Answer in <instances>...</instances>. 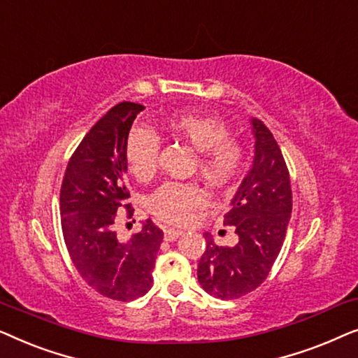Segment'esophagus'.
<instances>
[{
  "label": "esophagus",
  "instance_id": "34e87169",
  "mask_svg": "<svg viewBox=\"0 0 358 358\" xmlns=\"http://www.w3.org/2000/svg\"><path fill=\"white\" fill-rule=\"evenodd\" d=\"M182 231H179V229H164V239L166 241H176Z\"/></svg>",
  "mask_w": 358,
  "mask_h": 358
}]
</instances>
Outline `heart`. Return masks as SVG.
Segmentation results:
<instances>
[{
	"instance_id": "heart-1",
	"label": "heart",
	"mask_w": 358,
	"mask_h": 358,
	"mask_svg": "<svg viewBox=\"0 0 358 358\" xmlns=\"http://www.w3.org/2000/svg\"><path fill=\"white\" fill-rule=\"evenodd\" d=\"M169 136L194 148V171L213 187H227L244 164V146L229 135L227 124L213 115L176 112L164 122ZM127 163L136 179L148 180L158 169L159 138L150 130H135L127 143ZM207 195L197 182H166L146 200L156 218L169 224L187 223L203 207Z\"/></svg>"
}]
</instances>
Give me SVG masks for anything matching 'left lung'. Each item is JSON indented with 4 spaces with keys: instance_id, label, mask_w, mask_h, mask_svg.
Returning <instances> with one entry per match:
<instances>
[{
    "instance_id": "obj_1",
    "label": "left lung",
    "mask_w": 358,
    "mask_h": 358,
    "mask_svg": "<svg viewBox=\"0 0 358 358\" xmlns=\"http://www.w3.org/2000/svg\"><path fill=\"white\" fill-rule=\"evenodd\" d=\"M252 168L243 179L224 213L234 227L236 246H218L205 233V252L199 261V283L208 295L234 300L256 290L266 280L280 252L292 215V187L285 159L271 130L251 119Z\"/></svg>"
}]
</instances>
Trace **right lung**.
<instances>
[{"instance_id":"right-lung-1","label":"right lung","mask_w":358,"mask_h":358,"mask_svg":"<svg viewBox=\"0 0 358 358\" xmlns=\"http://www.w3.org/2000/svg\"><path fill=\"white\" fill-rule=\"evenodd\" d=\"M145 107L120 102L87 131L68 161L60 190L63 238L76 271L87 285L112 300L131 301L153 285L163 231L146 220L130 241L117 238L120 210L129 203L127 140Z\"/></svg>"}]
</instances>
